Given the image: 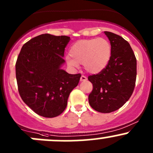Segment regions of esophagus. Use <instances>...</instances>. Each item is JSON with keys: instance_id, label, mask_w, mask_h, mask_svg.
Listing matches in <instances>:
<instances>
[{"instance_id": "obj_1", "label": "esophagus", "mask_w": 153, "mask_h": 153, "mask_svg": "<svg viewBox=\"0 0 153 153\" xmlns=\"http://www.w3.org/2000/svg\"><path fill=\"white\" fill-rule=\"evenodd\" d=\"M86 80H87V78L85 76H84V75H82V76L81 77V78H80V81H81V82H82V81H85Z\"/></svg>"}]
</instances>
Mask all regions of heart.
I'll list each match as a JSON object with an SVG mask.
<instances>
[{"label": "heart", "mask_w": 153, "mask_h": 153, "mask_svg": "<svg viewBox=\"0 0 153 153\" xmlns=\"http://www.w3.org/2000/svg\"><path fill=\"white\" fill-rule=\"evenodd\" d=\"M66 57L68 65L78 67L83 64L90 74H98L107 66L112 54L110 43L103 38L80 40L72 45Z\"/></svg>", "instance_id": "1"}]
</instances>
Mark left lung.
Masks as SVG:
<instances>
[{"mask_svg": "<svg viewBox=\"0 0 153 153\" xmlns=\"http://www.w3.org/2000/svg\"><path fill=\"white\" fill-rule=\"evenodd\" d=\"M104 34L112 47L111 58L100 73L88 77L93 85L88 99L92 109L109 113L121 108L132 95L137 62L130 45L122 37L106 31Z\"/></svg>", "mask_w": 153, "mask_h": 153, "instance_id": "8db88e82", "label": "left lung"}]
</instances>
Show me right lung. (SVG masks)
Listing matches in <instances>:
<instances>
[{"mask_svg": "<svg viewBox=\"0 0 153 153\" xmlns=\"http://www.w3.org/2000/svg\"><path fill=\"white\" fill-rule=\"evenodd\" d=\"M70 38L42 34L26 43L15 65L18 92L24 102L35 113L46 118L61 115L67 105L81 74L63 69L64 49Z\"/></svg>", "mask_w": 153, "mask_h": 153, "instance_id": "1", "label": "right lung"}]
</instances>
